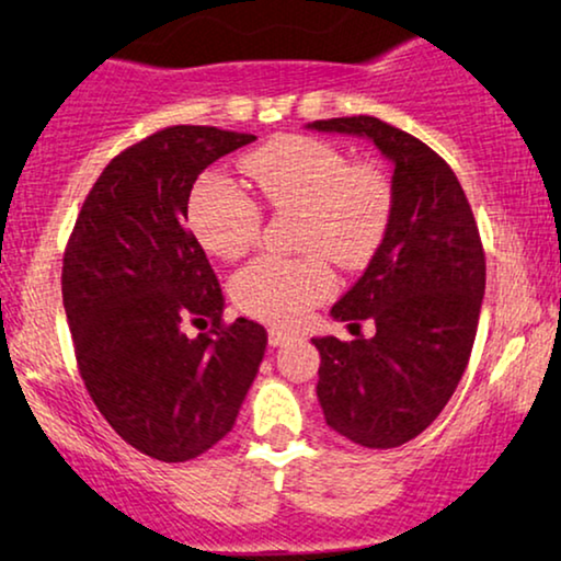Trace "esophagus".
Wrapping results in <instances>:
<instances>
[{"mask_svg": "<svg viewBox=\"0 0 561 561\" xmlns=\"http://www.w3.org/2000/svg\"><path fill=\"white\" fill-rule=\"evenodd\" d=\"M289 340H295V334H293V332H287V330H279V327H272V330H268V343H272L274 347H279V345H287Z\"/></svg>", "mask_w": 561, "mask_h": 561, "instance_id": "esophagus-1", "label": "esophagus"}]
</instances>
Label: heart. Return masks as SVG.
Listing matches in <instances>:
<instances>
[{
	"label": "heart",
	"mask_w": 561,
	"mask_h": 561,
	"mask_svg": "<svg viewBox=\"0 0 561 561\" xmlns=\"http://www.w3.org/2000/svg\"><path fill=\"white\" fill-rule=\"evenodd\" d=\"M263 203L276 214H300L302 259L261 255L231 279V298L250 317L295 324L334 293L332 261L362 268L388 234L392 182L377 160H347L334 141L276 137L240 160ZM197 242L221 261H237L259 242L263 208L229 179L205 176L190 197Z\"/></svg>",
	"instance_id": "1"
}]
</instances>
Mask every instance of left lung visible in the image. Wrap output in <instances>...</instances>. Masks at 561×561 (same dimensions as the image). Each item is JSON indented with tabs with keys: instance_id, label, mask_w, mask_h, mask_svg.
I'll return each mask as SVG.
<instances>
[{
	"instance_id": "8db88e82",
	"label": "left lung",
	"mask_w": 561,
	"mask_h": 561,
	"mask_svg": "<svg viewBox=\"0 0 561 561\" xmlns=\"http://www.w3.org/2000/svg\"><path fill=\"white\" fill-rule=\"evenodd\" d=\"M311 128L369 137L396 165L388 234L362 279L332 306L340 321H375V337H313L327 424L358 446L396 448L437 420L465 375L485 293V250L459 179L422 139L375 115L313 121Z\"/></svg>"
}]
</instances>
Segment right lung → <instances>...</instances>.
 I'll return each mask as SVG.
<instances>
[{"instance_id": "add662e5", "label": "right lung", "mask_w": 561, "mask_h": 561, "mask_svg": "<svg viewBox=\"0 0 561 561\" xmlns=\"http://www.w3.org/2000/svg\"><path fill=\"white\" fill-rule=\"evenodd\" d=\"M253 134L169 126L126 147L83 199L62 306L89 396L128 446L190 461L234 427L266 330L224 321L218 276L186 229L192 184ZM186 323L205 329L197 339Z\"/></svg>"}]
</instances>
